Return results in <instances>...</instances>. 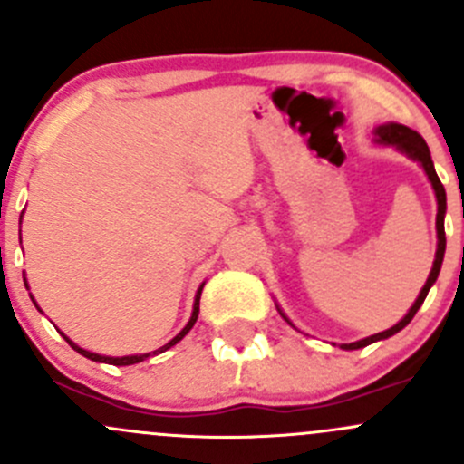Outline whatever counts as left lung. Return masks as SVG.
I'll return each instance as SVG.
<instances>
[{
	"instance_id": "left-lung-1",
	"label": "left lung",
	"mask_w": 464,
	"mask_h": 464,
	"mask_svg": "<svg viewBox=\"0 0 464 464\" xmlns=\"http://www.w3.org/2000/svg\"><path fill=\"white\" fill-rule=\"evenodd\" d=\"M373 135H375V142L378 144H384V146H396L398 150H402L404 155H409L411 160H416L418 164H420L422 169H425L429 182H431L433 187V193H436V199H438V216H436V231H438V248H436V260H433V266H431V273H429L425 286H422L420 295L416 297V302H413V306L409 309V314L404 315L402 320L398 322V324H393L392 329L382 331V334H375V335H369V338L364 340H358V343H351V344H340L343 349H362L367 347V344H373L378 343V340H384V338H392V335H396L398 331H402L404 326L409 324V322L413 320V315L418 314V309L422 306V302H425V297L429 294V289L433 286V282L438 280V273H440V266H442V257H445V246H447V237H445V213H447V193H445V187H442L440 178L436 175V169H433V162H431V153H429V146L425 140H422V135L418 133V130L409 129V126H402V124H396V121H389V124H380L378 129H373ZM280 311V309H277ZM280 315L285 318L286 322L291 324V320L286 318L285 314L280 311ZM294 326V324H291Z\"/></svg>"
}]
</instances>
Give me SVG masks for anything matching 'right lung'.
Returning a JSON list of instances; mask_svg holds the SVG:
<instances>
[{
	"instance_id": "obj_1",
	"label": "right lung",
	"mask_w": 464,
	"mask_h": 464,
	"mask_svg": "<svg viewBox=\"0 0 464 464\" xmlns=\"http://www.w3.org/2000/svg\"><path fill=\"white\" fill-rule=\"evenodd\" d=\"M202 289H204V285H202V286H199V289H198V294H195V302H193V314H191V320H188V322H187V326H184V329H182V331H179V334H178V335H175V338H173V340H170V343H169V344H164V347H162V349L153 351V355H155V353H162V351H167V349H170V347H173V344H178V343H179V340H182V338H184V335H187V334H188V331H191V329H193L195 320H198V314H199V295H202ZM35 306H37V304H35ZM60 334H62V331H60ZM62 335H64V334H62ZM64 340H66V343H68V344H71V347H72V349H75V351H77V353H82V355H84V358H89V360H92V362H106V364H117V367H126V364H138V362H142V360H146V358H149V355H150V353H142V355H121V358H111V355H100V353H91V351H86V349L77 347V344H75V343H71V340H68V338H66V335H64Z\"/></svg>"
}]
</instances>
